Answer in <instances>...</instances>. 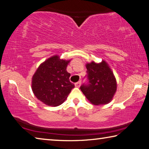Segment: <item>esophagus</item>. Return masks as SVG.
Masks as SVG:
<instances>
[{"instance_id": "1", "label": "esophagus", "mask_w": 149, "mask_h": 149, "mask_svg": "<svg viewBox=\"0 0 149 149\" xmlns=\"http://www.w3.org/2000/svg\"><path fill=\"white\" fill-rule=\"evenodd\" d=\"M80 85H81V81H79L78 82L75 83V86L77 88H79L80 86Z\"/></svg>"}]
</instances>
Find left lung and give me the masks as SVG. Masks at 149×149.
I'll list each match as a JSON object with an SVG mask.
<instances>
[{
    "instance_id": "left-lung-1",
    "label": "left lung",
    "mask_w": 149,
    "mask_h": 149,
    "mask_svg": "<svg viewBox=\"0 0 149 149\" xmlns=\"http://www.w3.org/2000/svg\"><path fill=\"white\" fill-rule=\"evenodd\" d=\"M88 83L82 84L80 90L91 103L105 105L113 100L117 84L115 77L105 61L100 63L92 61L86 65Z\"/></svg>"
}]
</instances>
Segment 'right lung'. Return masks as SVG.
Returning <instances> with one entry per match:
<instances>
[{"label":"right lung","instance_id":"add662e5","mask_svg":"<svg viewBox=\"0 0 149 149\" xmlns=\"http://www.w3.org/2000/svg\"><path fill=\"white\" fill-rule=\"evenodd\" d=\"M70 60L54 56L41 63L32 78V90L36 97L45 105L57 107L64 102L74 84L67 71Z\"/></svg>","mask_w":149,"mask_h":149}]
</instances>
